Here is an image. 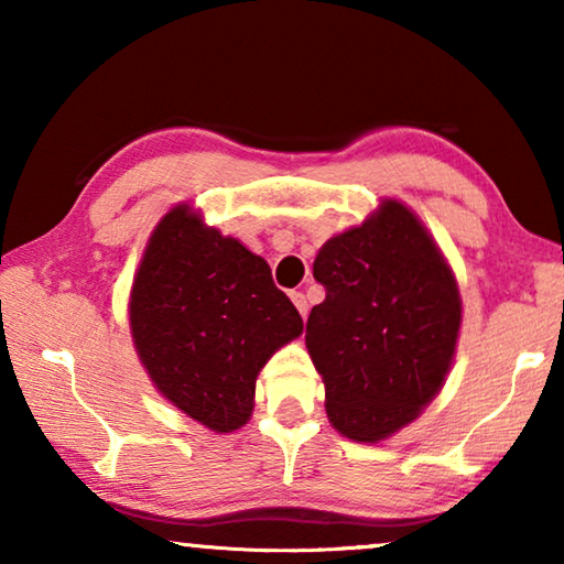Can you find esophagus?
<instances>
[{"label": "esophagus", "mask_w": 564, "mask_h": 564, "mask_svg": "<svg viewBox=\"0 0 564 564\" xmlns=\"http://www.w3.org/2000/svg\"><path fill=\"white\" fill-rule=\"evenodd\" d=\"M291 301H293L295 308H299L301 316L305 318V313H308V299H305V295H303L301 291H293V293H291Z\"/></svg>", "instance_id": "obj_1"}]
</instances>
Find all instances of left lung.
I'll return each mask as SVG.
<instances>
[{"mask_svg":"<svg viewBox=\"0 0 564 564\" xmlns=\"http://www.w3.org/2000/svg\"><path fill=\"white\" fill-rule=\"evenodd\" d=\"M326 301L305 346L326 383L333 427L376 443L415 420L451 370L460 293L415 214L398 202L333 236L313 263Z\"/></svg>","mask_w":564,"mask_h":564,"instance_id":"1","label":"left lung"}]
</instances>
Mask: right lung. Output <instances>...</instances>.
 I'll return each mask as SVG.
<instances>
[{
    "mask_svg": "<svg viewBox=\"0 0 564 564\" xmlns=\"http://www.w3.org/2000/svg\"><path fill=\"white\" fill-rule=\"evenodd\" d=\"M129 321L161 395L216 433L251 417L259 370L303 330L269 263L188 206L169 212L151 234Z\"/></svg>",
    "mask_w": 564,
    "mask_h": 564,
    "instance_id": "1",
    "label": "right lung"
}]
</instances>
